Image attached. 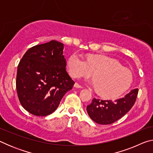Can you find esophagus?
<instances>
[{
    "label": "esophagus",
    "instance_id": "esophagus-1",
    "mask_svg": "<svg viewBox=\"0 0 153 153\" xmlns=\"http://www.w3.org/2000/svg\"><path fill=\"white\" fill-rule=\"evenodd\" d=\"M74 87L76 88H83V87L82 86H80V85H79L77 83H76V84H74Z\"/></svg>",
    "mask_w": 153,
    "mask_h": 153
}]
</instances>
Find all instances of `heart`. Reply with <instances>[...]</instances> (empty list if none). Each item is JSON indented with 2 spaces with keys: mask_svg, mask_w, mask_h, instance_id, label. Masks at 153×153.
Returning a JSON list of instances; mask_svg holds the SVG:
<instances>
[{
  "mask_svg": "<svg viewBox=\"0 0 153 153\" xmlns=\"http://www.w3.org/2000/svg\"><path fill=\"white\" fill-rule=\"evenodd\" d=\"M67 67L74 78L88 77L94 73L91 84L98 94L105 97H113L122 94L131 86L133 76L123 68L120 62L103 55H90L84 60L77 53L67 59Z\"/></svg>",
  "mask_w": 153,
  "mask_h": 153,
  "instance_id": "obj_1",
  "label": "heart"
}]
</instances>
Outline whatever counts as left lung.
Instances as JSON below:
<instances>
[{
  "label": "left lung",
  "instance_id": "obj_1",
  "mask_svg": "<svg viewBox=\"0 0 153 153\" xmlns=\"http://www.w3.org/2000/svg\"><path fill=\"white\" fill-rule=\"evenodd\" d=\"M138 89L131 90L124 97L115 100L94 98L86 107L90 117L98 124L107 125L115 122L126 115L136 102Z\"/></svg>",
  "mask_w": 153,
  "mask_h": 153
}]
</instances>
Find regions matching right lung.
I'll list each match as a JSON object with an SVG mask.
<instances>
[{
    "instance_id": "1",
    "label": "right lung",
    "mask_w": 153,
    "mask_h": 153,
    "mask_svg": "<svg viewBox=\"0 0 153 153\" xmlns=\"http://www.w3.org/2000/svg\"><path fill=\"white\" fill-rule=\"evenodd\" d=\"M64 45L51 40L28 49L17 67V92L25 110L36 116L53 113L75 82L65 69Z\"/></svg>"
}]
</instances>
